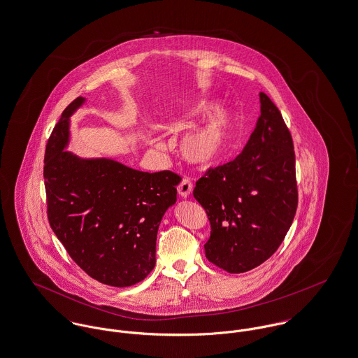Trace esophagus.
<instances>
[{
	"label": "esophagus",
	"mask_w": 358,
	"mask_h": 358,
	"mask_svg": "<svg viewBox=\"0 0 358 358\" xmlns=\"http://www.w3.org/2000/svg\"><path fill=\"white\" fill-rule=\"evenodd\" d=\"M192 192V182L189 178H182V181L178 185V194L181 198L187 199Z\"/></svg>",
	"instance_id": "obj_1"
}]
</instances>
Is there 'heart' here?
Segmentation results:
<instances>
[{
	"label": "heart",
	"instance_id": "1",
	"mask_svg": "<svg viewBox=\"0 0 358 358\" xmlns=\"http://www.w3.org/2000/svg\"><path fill=\"white\" fill-rule=\"evenodd\" d=\"M213 103L201 100L192 108L194 115L204 114ZM236 120L227 106H215L204 118L184 133L180 140L181 155L198 166H213L232 144Z\"/></svg>",
	"mask_w": 358,
	"mask_h": 358
}]
</instances>
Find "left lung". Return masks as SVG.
<instances>
[{
    "instance_id": "8db88e82",
    "label": "left lung",
    "mask_w": 358,
    "mask_h": 358,
    "mask_svg": "<svg viewBox=\"0 0 358 358\" xmlns=\"http://www.w3.org/2000/svg\"><path fill=\"white\" fill-rule=\"evenodd\" d=\"M261 115L232 162L199 178L194 198L207 213L210 262L229 273L251 271L285 238L298 206L295 154L278 107L259 93Z\"/></svg>"
}]
</instances>
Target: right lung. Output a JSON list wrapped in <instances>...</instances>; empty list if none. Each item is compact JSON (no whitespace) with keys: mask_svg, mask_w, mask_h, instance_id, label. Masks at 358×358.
<instances>
[{"mask_svg":"<svg viewBox=\"0 0 358 358\" xmlns=\"http://www.w3.org/2000/svg\"><path fill=\"white\" fill-rule=\"evenodd\" d=\"M86 103L76 99L55 126L45 152V189L52 231L90 278L129 287L155 266L160 221L177 201L181 178L147 173L111 158L67 151L71 117Z\"/></svg>","mask_w":358,"mask_h":358,"instance_id":"right-lung-1","label":"right lung"}]
</instances>
